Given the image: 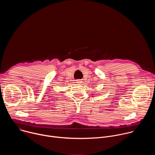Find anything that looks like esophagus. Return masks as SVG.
<instances>
[{"label": "esophagus", "instance_id": "34e87169", "mask_svg": "<svg viewBox=\"0 0 155 155\" xmlns=\"http://www.w3.org/2000/svg\"><path fill=\"white\" fill-rule=\"evenodd\" d=\"M76 81H77V83H81V80H76Z\"/></svg>", "mask_w": 155, "mask_h": 155}]
</instances>
